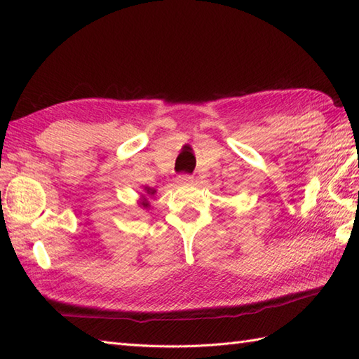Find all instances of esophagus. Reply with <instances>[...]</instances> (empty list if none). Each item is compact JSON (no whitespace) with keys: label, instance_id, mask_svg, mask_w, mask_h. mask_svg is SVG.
I'll list each match as a JSON object with an SVG mask.
<instances>
[{"label":"esophagus","instance_id":"obj_1","mask_svg":"<svg viewBox=\"0 0 359 359\" xmlns=\"http://www.w3.org/2000/svg\"><path fill=\"white\" fill-rule=\"evenodd\" d=\"M175 180H177V184L185 185V184H191L193 177H191V175H189V174H179L177 177H175Z\"/></svg>","mask_w":359,"mask_h":359}]
</instances>
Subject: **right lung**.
<instances>
[{
    "mask_svg": "<svg viewBox=\"0 0 359 359\" xmlns=\"http://www.w3.org/2000/svg\"><path fill=\"white\" fill-rule=\"evenodd\" d=\"M144 191H147V194L148 196H154V193H156V189H152V188H148V187H144ZM140 205L143 208H149V203H148V201L147 199H143L142 202H140Z\"/></svg>",
    "mask_w": 359,
    "mask_h": 359,
    "instance_id": "right-lung-1",
    "label": "right lung"
}]
</instances>
